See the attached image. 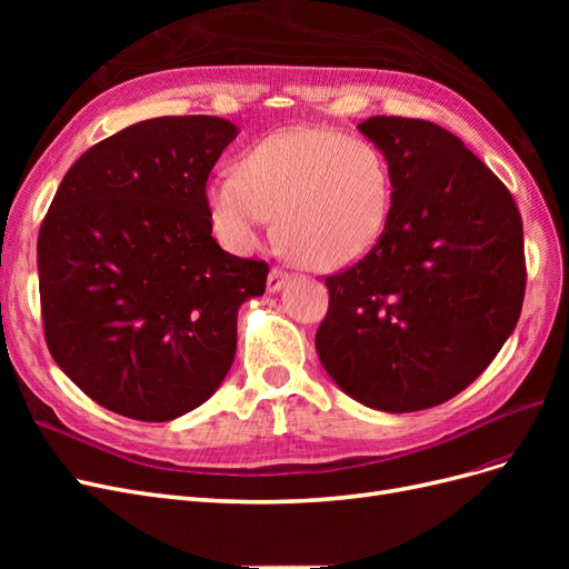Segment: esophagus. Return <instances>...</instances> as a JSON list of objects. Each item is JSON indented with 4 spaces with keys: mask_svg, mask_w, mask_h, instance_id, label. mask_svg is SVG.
I'll list each match as a JSON object with an SVG mask.
<instances>
[{
    "mask_svg": "<svg viewBox=\"0 0 569 569\" xmlns=\"http://www.w3.org/2000/svg\"><path fill=\"white\" fill-rule=\"evenodd\" d=\"M289 280V272L284 268L274 266L268 274V291H280L284 287V282Z\"/></svg>",
    "mask_w": 569,
    "mask_h": 569,
    "instance_id": "obj_1",
    "label": "esophagus"
}]
</instances>
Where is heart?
Here are the masks:
<instances>
[{
	"label": "heart",
	"mask_w": 569,
	"mask_h": 569,
	"mask_svg": "<svg viewBox=\"0 0 569 569\" xmlns=\"http://www.w3.org/2000/svg\"><path fill=\"white\" fill-rule=\"evenodd\" d=\"M389 199L380 149L313 126L266 137L242 153L237 173H220L206 187L213 228L230 249H253L280 213L284 244L322 270L349 266L375 247Z\"/></svg>",
	"instance_id": "heart-1"
}]
</instances>
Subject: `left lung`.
Returning a JSON list of instances; mask_svg holds the SVG:
<instances>
[{
    "label": "left lung",
    "instance_id": "obj_1",
    "mask_svg": "<svg viewBox=\"0 0 569 569\" xmlns=\"http://www.w3.org/2000/svg\"><path fill=\"white\" fill-rule=\"evenodd\" d=\"M358 130L389 163L391 209L377 244L325 278L316 349L358 403L432 408L470 387L518 325L522 218L508 187L441 126L372 116Z\"/></svg>",
    "mask_w": 569,
    "mask_h": 569
}]
</instances>
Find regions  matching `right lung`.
<instances>
[{
    "mask_svg": "<svg viewBox=\"0 0 569 569\" xmlns=\"http://www.w3.org/2000/svg\"><path fill=\"white\" fill-rule=\"evenodd\" d=\"M237 137L218 116H163L90 147L63 176L38 237L51 358L118 416L168 422L226 380L237 311L268 263L211 237L206 182Z\"/></svg>",
    "mask_w": 569,
    "mask_h": 569,
    "instance_id": "right-lung-1",
    "label": "right lung"
}]
</instances>
